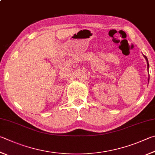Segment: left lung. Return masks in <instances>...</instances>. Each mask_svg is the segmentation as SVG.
<instances>
[{
    "label": "left lung",
    "instance_id": "1",
    "mask_svg": "<svg viewBox=\"0 0 155 155\" xmlns=\"http://www.w3.org/2000/svg\"><path fill=\"white\" fill-rule=\"evenodd\" d=\"M144 58L146 59V61H147V68H148H148H149V64H148V59H147V57H146V56H145V55H144ZM148 74H149V73H148ZM148 82H149V76H148Z\"/></svg>",
    "mask_w": 155,
    "mask_h": 155
}]
</instances>
